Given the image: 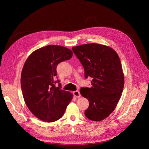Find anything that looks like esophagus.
Returning <instances> with one entry per match:
<instances>
[{"instance_id":"1","label":"esophagus","mask_w":149,"mask_h":149,"mask_svg":"<svg viewBox=\"0 0 149 149\" xmlns=\"http://www.w3.org/2000/svg\"><path fill=\"white\" fill-rule=\"evenodd\" d=\"M73 95L76 97H79L81 96V94L79 91H75L73 92Z\"/></svg>"}]
</instances>
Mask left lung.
<instances>
[{"mask_svg":"<svg viewBox=\"0 0 149 149\" xmlns=\"http://www.w3.org/2000/svg\"><path fill=\"white\" fill-rule=\"evenodd\" d=\"M81 63L85 78H91V88H81L80 93L89 106L84 114L89 120H102L118 104L124 84V73L118 53L112 48L97 43L72 48Z\"/></svg>","mask_w":149,"mask_h":149,"instance_id":"left-lung-1","label":"left lung"}]
</instances>
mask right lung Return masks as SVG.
I'll use <instances>...</instances> for the list:
<instances>
[{
  "instance_id": "1",
  "label": "right lung",
  "mask_w": 149,
  "mask_h": 149,
  "mask_svg": "<svg viewBox=\"0 0 149 149\" xmlns=\"http://www.w3.org/2000/svg\"><path fill=\"white\" fill-rule=\"evenodd\" d=\"M70 49L48 45L31 53L21 73V88L25 102L35 117L47 123L55 122L63 116L73 99L70 92L55 86L56 67L71 59Z\"/></svg>"
}]
</instances>
